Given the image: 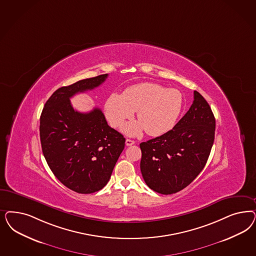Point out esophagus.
<instances>
[{
    "instance_id": "esophagus-1",
    "label": "esophagus",
    "mask_w": 256,
    "mask_h": 256,
    "mask_svg": "<svg viewBox=\"0 0 256 256\" xmlns=\"http://www.w3.org/2000/svg\"><path fill=\"white\" fill-rule=\"evenodd\" d=\"M134 143H136V141L132 140H128V138L125 141L126 146H132Z\"/></svg>"
}]
</instances>
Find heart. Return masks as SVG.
Masks as SVG:
<instances>
[{"label":"heart","mask_w":256,"mask_h":256,"mask_svg":"<svg viewBox=\"0 0 256 256\" xmlns=\"http://www.w3.org/2000/svg\"><path fill=\"white\" fill-rule=\"evenodd\" d=\"M184 106L181 92L166 88L154 82H141L129 86L124 94H111L104 104L110 124L120 127L132 118L134 111L140 122L124 125L129 136H138L144 130L150 136H161L174 128Z\"/></svg>","instance_id":"heart-1"}]
</instances>
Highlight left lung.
<instances>
[{"instance_id":"8db88e82","label":"left lung","mask_w":256,"mask_h":256,"mask_svg":"<svg viewBox=\"0 0 256 256\" xmlns=\"http://www.w3.org/2000/svg\"><path fill=\"white\" fill-rule=\"evenodd\" d=\"M214 129L211 108L194 91L192 106L174 129L140 143L141 174L148 188L164 195L186 188L206 164Z\"/></svg>"}]
</instances>
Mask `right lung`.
Returning <instances> with one entry per match:
<instances>
[{
	"label": "right lung",
	"instance_id": "1",
	"mask_svg": "<svg viewBox=\"0 0 256 256\" xmlns=\"http://www.w3.org/2000/svg\"><path fill=\"white\" fill-rule=\"evenodd\" d=\"M108 74L80 80L54 91L40 116L42 152L54 176L65 186L90 194L108 184L124 150L125 138L111 128L100 108L81 113L70 99L94 90Z\"/></svg>",
	"mask_w": 256,
	"mask_h": 256
}]
</instances>
